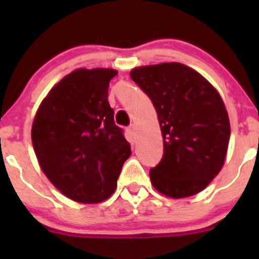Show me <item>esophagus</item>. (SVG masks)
I'll list each match as a JSON object with an SVG mask.
<instances>
[{
    "instance_id": "obj_1",
    "label": "esophagus",
    "mask_w": 259,
    "mask_h": 259,
    "mask_svg": "<svg viewBox=\"0 0 259 259\" xmlns=\"http://www.w3.org/2000/svg\"><path fill=\"white\" fill-rule=\"evenodd\" d=\"M127 131H128V134L131 135V136H135V135H136V125L131 124L130 127L127 128Z\"/></svg>"
}]
</instances>
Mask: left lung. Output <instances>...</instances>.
I'll list each match as a JSON object with an SVG mask.
<instances>
[{"label":"left lung","mask_w":259,"mask_h":259,"mask_svg":"<svg viewBox=\"0 0 259 259\" xmlns=\"http://www.w3.org/2000/svg\"><path fill=\"white\" fill-rule=\"evenodd\" d=\"M152 100L163 137V157L150 168L154 188L172 198L202 191L218 175L227 154L231 127L221 96L197 71L161 63L131 71Z\"/></svg>","instance_id":"obj_1"}]
</instances>
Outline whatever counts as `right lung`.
Here are the masks:
<instances>
[{
    "instance_id": "right-lung-1",
    "label": "right lung",
    "mask_w": 259,
    "mask_h": 259,
    "mask_svg": "<svg viewBox=\"0 0 259 259\" xmlns=\"http://www.w3.org/2000/svg\"><path fill=\"white\" fill-rule=\"evenodd\" d=\"M115 70L72 71L41 102L32 124V145L48 179L71 200L109 198L131 145L114 122L107 101Z\"/></svg>"
}]
</instances>
